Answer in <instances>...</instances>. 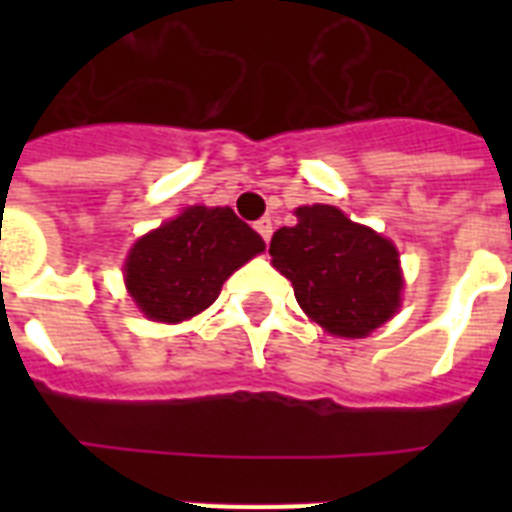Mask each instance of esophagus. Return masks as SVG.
Segmentation results:
<instances>
[{"instance_id":"1","label":"esophagus","mask_w":512,"mask_h":512,"mask_svg":"<svg viewBox=\"0 0 512 512\" xmlns=\"http://www.w3.org/2000/svg\"><path fill=\"white\" fill-rule=\"evenodd\" d=\"M255 231L263 236L265 241H271V233H273V223H271V217H260L255 223Z\"/></svg>"}]
</instances>
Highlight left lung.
Segmentation results:
<instances>
[{
  "label": "left lung",
  "mask_w": 512,
  "mask_h": 512,
  "mask_svg": "<svg viewBox=\"0 0 512 512\" xmlns=\"http://www.w3.org/2000/svg\"><path fill=\"white\" fill-rule=\"evenodd\" d=\"M295 215V225L273 233L268 252L300 308L340 337H364L385 324L401 303L396 247L329 204Z\"/></svg>",
  "instance_id": "obj_1"
}]
</instances>
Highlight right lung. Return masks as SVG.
<instances>
[{"label": "right lung", "instance_id": "add662e5", "mask_svg": "<svg viewBox=\"0 0 512 512\" xmlns=\"http://www.w3.org/2000/svg\"><path fill=\"white\" fill-rule=\"evenodd\" d=\"M265 241L228 207H188L132 247L124 279L154 321H183L215 303L223 281Z\"/></svg>", "mask_w": 512, "mask_h": 512}]
</instances>
